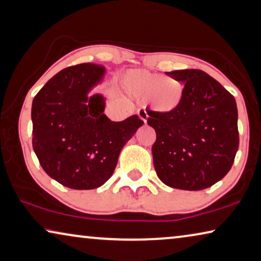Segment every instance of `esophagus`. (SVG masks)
<instances>
[{"label":"esophagus","mask_w":261,"mask_h":261,"mask_svg":"<svg viewBox=\"0 0 261 261\" xmlns=\"http://www.w3.org/2000/svg\"><path fill=\"white\" fill-rule=\"evenodd\" d=\"M138 116H139V118L143 120L144 124L147 123V117H149V116H147V114H146L145 111H139L138 112Z\"/></svg>","instance_id":"obj_1"}]
</instances>
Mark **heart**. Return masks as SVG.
Instances as JSON below:
<instances>
[{"label":"heart","mask_w":261,"mask_h":261,"mask_svg":"<svg viewBox=\"0 0 261 261\" xmlns=\"http://www.w3.org/2000/svg\"><path fill=\"white\" fill-rule=\"evenodd\" d=\"M122 84L127 95L139 100L145 99L147 107L155 114H174L184 102V84L174 77H163L146 70H129L123 76Z\"/></svg>","instance_id":"b5f03b06"}]
</instances>
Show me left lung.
I'll use <instances>...</instances> for the list:
<instances>
[{
    "mask_svg": "<svg viewBox=\"0 0 261 261\" xmlns=\"http://www.w3.org/2000/svg\"><path fill=\"white\" fill-rule=\"evenodd\" d=\"M166 73L185 84V96L174 114L147 112V124L157 135L152 146L154 170L170 188L207 189L226 176L238 151L236 99L201 70Z\"/></svg>",
    "mask_w": 261,
    "mask_h": 261,
    "instance_id": "left-lung-1",
    "label": "left lung"
}]
</instances>
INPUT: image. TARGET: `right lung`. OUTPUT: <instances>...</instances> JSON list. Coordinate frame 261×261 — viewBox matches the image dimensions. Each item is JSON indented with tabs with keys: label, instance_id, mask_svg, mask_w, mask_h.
I'll list each match as a JSON object with an SVG mask.
<instances>
[{
	"label": "right lung",
	"instance_id": "obj_1",
	"mask_svg": "<svg viewBox=\"0 0 261 261\" xmlns=\"http://www.w3.org/2000/svg\"><path fill=\"white\" fill-rule=\"evenodd\" d=\"M106 68L79 64L61 70L33 100V147L45 173L73 190L102 186L112 176L123 146L144 122L132 115L112 122L106 97L90 92Z\"/></svg>",
	"mask_w": 261,
	"mask_h": 261
}]
</instances>
